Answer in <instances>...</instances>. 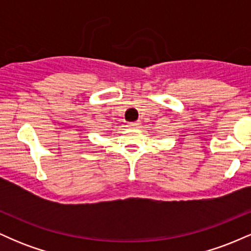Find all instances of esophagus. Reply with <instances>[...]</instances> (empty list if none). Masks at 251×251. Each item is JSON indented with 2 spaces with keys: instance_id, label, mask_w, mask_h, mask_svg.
<instances>
[{
  "instance_id": "esophagus-1",
  "label": "esophagus",
  "mask_w": 251,
  "mask_h": 251,
  "mask_svg": "<svg viewBox=\"0 0 251 251\" xmlns=\"http://www.w3.org/2000/svg\"><path fill=\"white\" fill-rule=\"evenodd\" d=\"M139 125H140V123H139V122H135V123H129V124H128V126H129V127H133V128H135V127H139Z\"/></svg>"
}]
</instances>
